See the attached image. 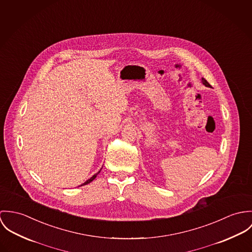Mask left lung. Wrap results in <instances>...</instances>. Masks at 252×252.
Masks as SVG:
<instances>
[{
    "label": "left lung",
    "instance_id": "obj_1",
    "mask_svg": "<svg viewBox=\"0 0 252 252\" xmlns=\"http://www.w3.org/2000/svg\"><path fill=\"white\" fill-rule=\"evenodd\" d=\"M202 83H203V84L205 85V86H206V87H210V86H211V85L209 84V83H208V81H207V80H206V79H205V78H202Z\"/></svg>",
    "mask_w": 252,
    "mask_h": 252
}]
</instances>
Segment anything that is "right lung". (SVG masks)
I'll list each match as a JSON object with an SVG mask.
<instances>
[{"mask_svg": "<svg viewBox=\"0 0 252 252\" xmlns=\"http://www.w3.org/2000/svg\"><path fill=\"white\" fill-rule=\"evenodd\" d=\"M101 169H102V168H101ZM101 169H100V170H101ZM100 170H99V171H98V172H97V173H95V174H94V176H93V177H91V178H90V179H89V180H87V181H86V182H85L84 184H82V185H81V187H82V186H85V185H88V184H90V183H91V182H92V181H94V179H95V178H96V176H97V175H98V174H99V172H100Z\"/></svg>", "mask_w": 252, "mask_h": 252, "instance_id": "1", "label": "right lung"}]
</instances>
